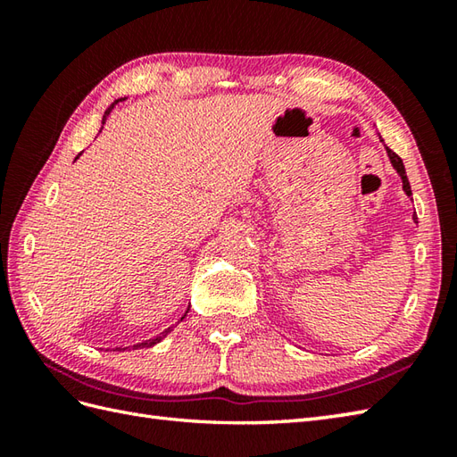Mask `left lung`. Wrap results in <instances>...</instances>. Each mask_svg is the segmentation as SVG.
<instances>
[{
    "label": "left lung",
    "mask_w": 457,
    "mask_h": 457,
    "mask_svg": "<svg viewBox=\"0 0 457 457\" xmlns=\"http://www.w3.org/2000/svg\"><path fill=\"white\" fill-rule=\"evenodd\" d=\"M386 153H389V159H391V162H393V167L396 169V172H399L401 174V179H403V188H404V192L406 194H409V196H411V194H412V190H411V184H409V179H406V170H404V164H403V159L399 157V154H396L395 151H391L389 147H386ZM416 220H419V218H416V213H414V221Z\"/></svg>",
    "instance_id": "left-lung-1"
}]
</instances>
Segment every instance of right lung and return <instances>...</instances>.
Here are the masks:
<instances>
[{"label": "right lung", "mask_w": 457, "mask_h": 457, "mask_svg": "<svg viewBox=\"0 0 457 457\" xmlns=\"http://www.w3.org/2000/svg\"><path fill=\"white\" fill-rule=\"evenodd\" d=\"M118 102H121V100H115L112 105H110V108L108 110H105V113H104V120H102V128H104V123H105V120H108V115L112 113V110H113V105L115 104H118ZM79 157H80V154H79ZM79 157H76V159H79ZM184 316H187V314H184ZM182 316V318H184ZM170 332V328L169 329H164V332L161 334V336H157V337H153V339H147V342H141V344H137V345H133V349H139V347H151V345H154V344H159L161 342V339L164 337V336H167Z\"/></svg>", "instance_id": "add662e5"}]
</instances>
